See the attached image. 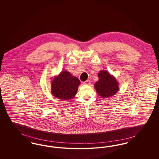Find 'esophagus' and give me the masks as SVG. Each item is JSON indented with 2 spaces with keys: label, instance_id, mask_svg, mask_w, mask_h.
Instances as JSON below:
<instances>
[{
  "label": "esophagus",
  "instance_id": "1",
  "mask_svg": "<svg viewBox=\"0 0 159 159\" xmlns=\"http://www.w3.org/2000/svg\"><path fill=\"white\" fill-rule=\"evenodd\" d=\"M90 83H91V82H90V80H86L85 82H83V84H85V85H89V84H90Z\"/></svg>",
  "mask_w": 159,
  "mask_h": 159
}]
</instances>
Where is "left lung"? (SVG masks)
Returning a JSON list of instances; mask_svg holds the SVG:
<instances>
[{
    "label": "left lung",
    "mask_w": 159,
    "mask_h": 159,
    "mask_svg": "<svg viewBox=\"0 0 159 159\" xmlns=\"http://www.w3.org/2000/svg\"><path fill=\"white\" fill-rule=\"evenodd\" d=\"M99 80L95 83L97 92L102 98H108L116 95L119 91V82L114 76L105 70L98 73Z\"/></svg>",
    "instance_id": "left-lung-1"
}]
</instances>
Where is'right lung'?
<instances>
[{"mask_svg": "<svg viewBox=\"0 0 159 159\" xmlns=\"http://www.w3.org/2000/svg\"><path fill=\"white\" fill-rule=\"evenodd\" d=\"M80 84L78 78L63 70L51 81V92L57 98L69 100L75 98Z\"/></svg>", "mask_w": 159, "mask_h": 159, "instance_id": "add662e5", "label": "right lung"}]
</instances>
